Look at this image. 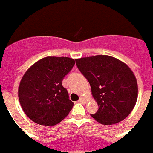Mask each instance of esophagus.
I'll use <instances>...</instances> for the list:
<instances>
[{
	"label": "esophagus",
	"mask_w": 153,
	"mask_h": 153,
	"mask_svg": "<svg viewBox=\"0 0 153 153\" xmlns=\"http://www.w3.org/2000/svg\"><path fill=\"white\" fill-rule=\"evenodd\" d=\"M79 102H81V103H85V102H86V100H84L83 97H80V100H79Z\"/></svg>",
	"instance_id": "34e87169"
}]
</instances>
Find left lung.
Returning a JSON list of instances; mask_svg holds the SVG:
<instances>
[{
  "mask_svg": "<svg viewBox=\"0 0 153 153\" xmlns=\"http://www.w3.org/2000/svg\"><path fill=\"white\" fill-rule=\"evenodd\" d=\"M76 66L88 80L99 110L91 116L104 125L125 119L137 100V83L127 65L107 55L76 60Z\"/></svg>",
  "mask_w": 153,
  "mask_h": 153,
  "instance_id": "obj_1",
  "label": "left lung"
}]
</instances>
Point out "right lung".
I'll return each mask as SVG.
<instances>
[{
  "mask_svg": "<svg viewBox=\"0 0 153 153\" xmlns=\"http://www.w3.org/2000/svg\"><path fill=\"white\" fill-rule=\"evenodd\" d=\"M75 60L66 57H46L27 69L19 83L18 96L24 113L37 124L54 126L66 117L73 107L64 77Z\"/></svg>",
  "mask_w": 153,
  "mask_h": 153,
  "instance_id": "obj_1",
  "label": "right lung"
}]
</instances>
